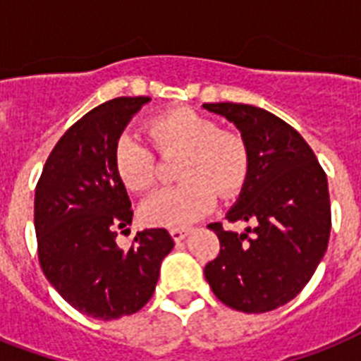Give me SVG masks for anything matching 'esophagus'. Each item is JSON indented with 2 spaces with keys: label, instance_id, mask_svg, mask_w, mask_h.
Instances as JSON below:
<instances>
[{
  "label": "esophagus",
  "instance_id": "34e87169",
  "mask_svg": "<svg viewBox=\"0 0 361 361\" xmlns=\"http://www.w3.org/2000/svg\"><path fill=\"white\" fill-rule=\"evenodd\" d=\"M170 234H172V238H174V241H178L180 243L183 238L189 234V228H183V226H174V228H170Z\"/></svg>",
  "mask_w": 361,
  "mask_h": 361
}]
</instances>
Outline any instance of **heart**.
Wrapping results in <instances>:
<instances>
[{"mask_svg":"<svg viewBox=\"0 0 361 361\" xmlns=\"http://www.w3.org/2000/svg\"><path fill=\"white\" fill-rule=\"evenodd\" d=\"M147 136L161 153L180 152L172 187L153 192L140 206V219L152 226H185L214 208L217 191L231 197L243 185L249 155L243 138L219 129L217 121L191 109H174L146 125ZM112 163L129 191L142 192L155 181L152 149L133 133L118 138Z\"/></svg>","mask_w":361,"mask_h":361,"instance_id":"obj_1","label":"heart"}]
</instances>
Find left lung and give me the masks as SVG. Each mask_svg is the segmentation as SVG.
<instances>
[{
    "instance_id": "8db88e82",
    "label": "left lung",
    "mask_w": 361,
    "mask_h": 361,
    "mask_svg": "<svg viewBox=\"0 0 361 361\" xmlns=\"http://www.w3.org/2000/svg\"><path fill=\"white\" fill-rule=\"evenodd\" d=\"M204 109L232 121L245 142L247 178L226 219L251 225L241 234L221 223L208 225L221 251L204 275L228 307L274 311L302 292L328 249L326 172L302 135L268 110L238 103H206Z\"/></svg>"
}]
</instances>
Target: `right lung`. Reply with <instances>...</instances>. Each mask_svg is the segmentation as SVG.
Listing matches in <instances>:
<instances>
[{"label": "right lung", "instance_id": "obj_1", "mask_svg": "<svg viewBox=\"0 0 361 361\" xmlns=\"http://www.w3.org/2000/svg\"><path fill=\"white\" fill-rule=\"evenodd\" d=\"M147 101L118 97L82 116L54 146L35 189L42 271L65 302L93 319L114 320L140 311L174 247L164 228L136 232L129 249L116 241L118 231L130 225L133 209L112 153Z\"/></svg>", "mask_w": 361, "mask_h": 361}]
</instances>
